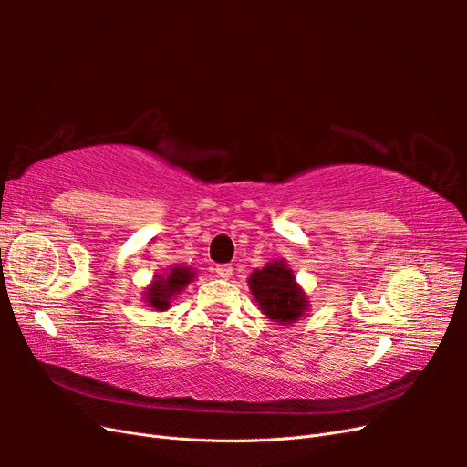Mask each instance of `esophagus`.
<instances>
[{
  "label": "esophagus",
  "instance_id": "esophagus-1",
  "mask_svg": "<svg viewBox=\"0 0 467 467\" xmlns=\"http://www.w3.org/2000/svg\"><path fill=\"white\" fill-rule=\"evenodd\" d=\"M232 271H234L232 265H218V266H216V275H218L220 278H223V280H228V278L232 276Z\"/></svg>",
  "mask_w": 467,
  "mask_h": 467
}]
</instances>
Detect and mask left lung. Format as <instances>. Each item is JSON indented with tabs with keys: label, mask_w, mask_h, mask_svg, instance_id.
Segmentation results:
<instances>
[{
	"label": "left lung",
	"mask_w": 467,
	"mask_h": 467,
	"mask_svg": "<svg viewBox=\"0 0 467 467\" xmlns=\"http://www.w3.org/2000/svg\"><path fill=\"white\" fill-rule=\"evenodd\" d=\"M249 290L259 302L261 312L280 325L298 321L307 309V296L296 282L292 268L285 261L255 268L249 276Z\"/></svg>",
	"instance_id": "8db88e82"
}]
</instances>
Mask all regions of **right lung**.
Returning <instances> with one entry per match:
<instances>
[{
    "instance_id": "1",
    "label": "right lung",
    "mask_w": 467,
    "mask_h": 467,
    "mask_svg": "<svg viewBox=\"0 0 467 467\" xmlns=\"http://www.w3.org/2000/svg\"><path fill=\"white\" fill-rule=\"evenodd\" d=\"M194 278L191 266H173L169 268L167 275H155L153 282L144 292V300L153 309H167L171 306V298L189 286V282Z\"/></svg>"
}]
</instances>
